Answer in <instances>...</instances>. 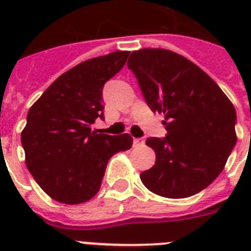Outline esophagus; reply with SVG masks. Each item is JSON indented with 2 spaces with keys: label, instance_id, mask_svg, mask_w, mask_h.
Instances as JSON below:
<instances>
[{
  "label": "esophagus",
  "instance_id": "obj_1",
  "mask_svg": "<svg viewBox=\"0 0 251 251\" xmlns=\"http://www.w3.org/2000/svg\"><path fill=\"white\" fill-rule=\"evenodd\" d=\"M146 139L145 138H134L133 139V146L137 147V146H141V145H145Z\"/></svg>",
  "mask_w": 251,
  "mask_h": 251
}]
</instances>
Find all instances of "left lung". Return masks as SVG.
<instances>
[{"mask_svg":"<svg viewBox=\"0 0 251 251\" xmlns=\"http://www.w3.org/2000/svg\"><path fill=\"white\" fill-rule=\"evenodd\" d=\"M128 69L152 112L165 115V138H148L156 153L141 174L153 194L183 199L215 181L236 145V112L211 77L192 61L165 49L133 51Z\"/></svg>","mask_w":251,"mask_h":251,"instance_id":"1","label":"left lung"}]
</instances>
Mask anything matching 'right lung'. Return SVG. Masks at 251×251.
Wrapping results in <instances>:
<instances>
[{
	"label": "right lung",
	"mask_w": 251,
	"mask_h": 251,
	"mask_svg": "<svg viewBox=\"0 0 251 251\" xmlns=\"http://www.w3.org/2000/svg\"><path fill=\"white\" fill-rule=\"evenodd\" d=\"M129 51H114L77 64L60 75L27 113L21 143L30 174L55 201L76 205L97 195L110 157L133 139L97 134L104 119L103 86L124 66Z\"/></svg>",
	"instance_id": "add662e5"
}]
</instances>
